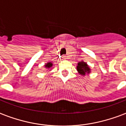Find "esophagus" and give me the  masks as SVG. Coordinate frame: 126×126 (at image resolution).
Here are the masks:
<instances>
[{
	"mask_svg": "<svg viewBox=\"0 0 126 126\" xmlns=\"http://www.w3.org/2000/svg\"><path fill=\"white\" fill-rule=\"evenodd\" d=\"M62 57H63V59H64V60H65V59H67V57H66V56H64V55H63Z\"/></svg>",
	"mask_w": 126,
	"mask_h": 126,
	"instance_id": "1",
	"label": "esophagus"
}]
</instances>
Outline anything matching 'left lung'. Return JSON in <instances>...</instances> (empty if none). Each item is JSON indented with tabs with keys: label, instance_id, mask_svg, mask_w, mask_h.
I'll list each match as a JSON object with an SVG mask.
<instances>
[{
	"label": "left lung",
	"instance_id": "8db88e82",
	"mask_svg": "<svg viewBox=\"0 0 126 126\" xmlns=\"http://www.w3.org/2000/svg\"><path fill=\"white\" fill-rule=\"evenodd\" d=\"M78 71L82 75H85L86 73L90 72V68L88 67L87 64L84 62H79L77 67Z\"/></svg>",
	"mask_w": 126,
	"mask_h": 126
}]
</instances>
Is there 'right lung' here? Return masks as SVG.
I'll return each instance as SVG.
<instances>
[{"mask_svg": "<svg viewBox=\"0 0 126 126\" xmlns=\"http://www.w3.org/2000/svg\"><path fill=\"white\" fill-rule=\"evenodd\" d=\"M52 65L51 63H48L45 66H46V67H47V68H50V67Z\"/></svg>", "mask_w": 126, "mask_h": 126, "instance_id": "obj_1", "label": "right lung"}]
</instances>
